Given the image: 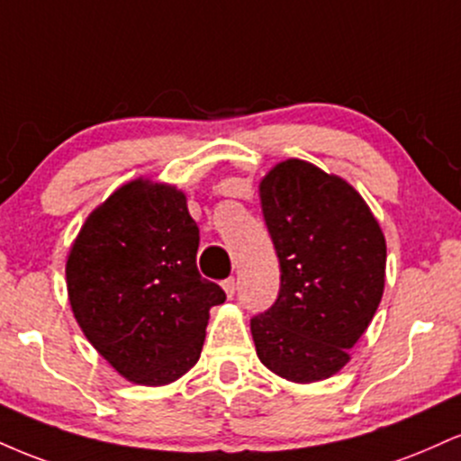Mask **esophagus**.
<instances>
[{
  "label": "esophagus",
  "mask_w": 461,
  "mask_h": 461,
  "mask_svg": "<svg viewBox=\"0 0 461 461\" xmlns=\"http://www.w3.org/2000/svg\"><path fill=\"white\" fill-rule=\"evenodd\" d=\"M223 290H225L227 297H234V293H236V279H234V277L225 279V282H223Z\"/></svg>",
  "instance_id": "esophagus-1"
}]
</instances>
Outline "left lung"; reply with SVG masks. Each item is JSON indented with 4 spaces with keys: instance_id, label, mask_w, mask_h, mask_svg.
Wrapping results in <instances>:
<instances>
[{
    "instance_id": "8db88e82",
    "label": "left lung",
    "mask_w": 461,
    "mask_h": 461,
    "mask_svg": "<svg viewBox=\"0 0 461 461\" xmlns=\"http://www.w3.org/2000/svg\"><path fill=\"white\" fill-rule=\"evenodd\" d=\"M279 258L277 301L251 319L260 362L294 384L330 379L373 321L385 284V238L347 179L288 158L260 182Z\"/></svg>"
}]
</instances>
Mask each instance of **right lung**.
<instances>
[{
  "mask_svg": "<svg viewBox=\"0 0 461 461\" xmlns=\"http://www.w3.org/2000/svg\"><path fill=\"white\" fill-rule=\"evenodd\" d=\"M199 227L173 184L131 179L84 221L67 256L79 330L121 377L167 385L199 362L221 285L197 271Z\"/></svg>",
  "mask_w": 461,
  "mask_h": 461,
  "instance_id": "1",
  "label": "right lung"
}]
</instances>
